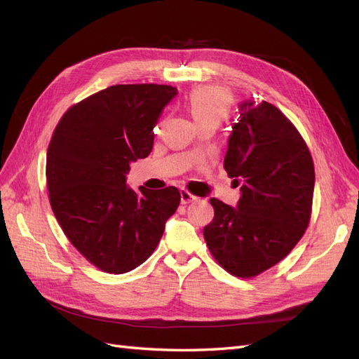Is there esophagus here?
Wrapping results in <instances>:
<instances>
[{
    "mask_svg": "<svg viewBox=\"0 0 359 359\" xmlns=\"http://www.w3.org/2000/svg\"><path fill=\"white\" fill-rule=\"evenodd\" d=\"M194 201H196V198H194L191 193H189L187 190H181V203L187 205V203L194 202Z\"/></svg>",
    "mask_w": 359,
    "mask_h": 359,
    "instance_id": "34e87169",
    "label": "esophagus"
}]
</instances>
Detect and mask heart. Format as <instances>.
I'll return each mask as SVG.
<instances>
[{"mask_svg": "<svg viewBox=\"0 0 359 359\" xmlns=\"http://www.w3.org/2000/svg\"><path fill=\"white\" fill-rule=\"evenodd\" d=\"M229 107L231 95L219 88H198L187 100V109L196 126L202 123L219 126L229 112Z\"/></svg>", "mask_w": 359, "mask_h": 359, "instance_id": "obj_1", "label": "heart"}]
</instances>
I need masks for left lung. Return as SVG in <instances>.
<instances>
[{
    "label": "left lung",
    "instance_id": "8db88e82",
    "mask_svg": "<svg viewBox=\"0 0 359 359\" xmlns=\"http://www.w3.org/2000/svg\"><path fill=\"white\" fill-rule=\"evenodd\" d=\"M236 121L224 169L241 196L236 206L210 199L215 214L203 236L227 273L255 277L285 259L306 232L314 168L298 130L276 106L247 99Z\"/></svg>",
    "mask_w": 359,
    "mask_h": 359
}]
</instances>
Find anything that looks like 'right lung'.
Segmentation results:
<instances>
[{
	"instance_id": "1",
	"label": "right lung",
	"mask_w": 359,
	"mask_h": 359,
	"mask_svg": "<svg viewBox=\"0 0 359 359\" xmlns=\"http://www.w3.org/2000/svg\"><path fill=\"white\" fill-rule=\"evenodd\" d=\"M178 94L169 85H114L64 114L46 156L49 201L61 229L93 265L111 274L153 255L175 214V187L127 186L130 163L154 145L161 111Z\"/></svg>"
}]
</instances>
